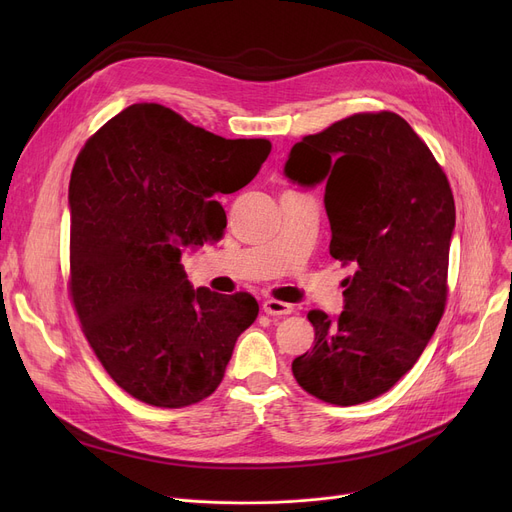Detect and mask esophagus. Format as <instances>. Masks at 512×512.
<instances>
[{"instance_id": "esophagus-1", "label": "esophagus", "mask_w": 512, "mask_h": 512, "mask_svg": "<svg viewBox=\"0 0 512 512\" xmlns=\"http://www.w3.org/2000/svg\"><path fill=\"white\" fill-rule=\"evenodd\" d=\"M263 311H265L267 315H278V317H282V315H290V313H292V305L282 303V301H276V299H267V301L263 303Z\"/></svg>"}]
</instances>
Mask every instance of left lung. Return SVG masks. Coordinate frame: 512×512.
Segmentation results:
<instances>
[{"instance_id": "obj_1", "label": "left lung", "mask_w": 512, "mask_h": 512, "mask_svg": "<svg viewBox=\"0 0 512 512\" xmlns=\"http://www.w3.org/2000/svg\"><path fill=\"white\" fill-rule=\"evenodd\" d=\"M288 180L326 184L330 255L355 274L344 311H309L315 346L292 361L299 386L330 405L388 392L421 357L446 305L454 199L446 174L394 112L355 114L290 149Z\"/></svg>"}]
</instances>
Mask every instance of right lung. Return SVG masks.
<instances>
[{
	"label": "right lung",
	"instance_id": "add662e5",
	"mask_svg": "<svg viewBox=\"0 0 512 512\" xmlns=\"http://www.w3.org/2000/svg\"><path fill=\"white\" fill-rule=\"evenodd\" d=\"M272 151L224 139L159 103L128 105L78 153L70 176V297L110 378L153 407L220 386L259 313L247 292L193 288L182 251L220 240L236 193Z\"/></svg>",
	"mask_w": 512,
	"mask_h": 512
}]
</instances>
